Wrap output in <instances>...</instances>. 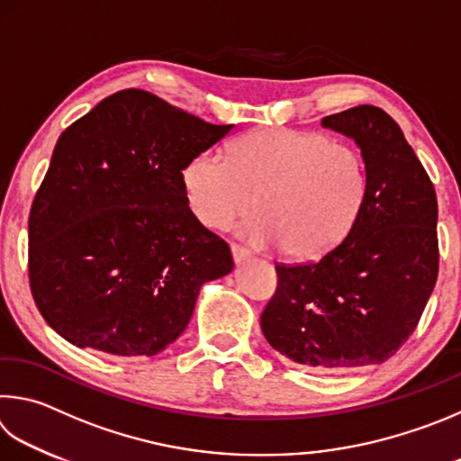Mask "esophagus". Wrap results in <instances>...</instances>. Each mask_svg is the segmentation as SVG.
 Listing matches in <instances>:
<instances>
[{
  "instance_id": "1",
  "label": "esophagus",
  "mask_w": 461,
  "mask_h": 461,
  "mask_svg": "<svg viewBox=\"0 0 461 461\" xmlns=\"http://www.w3.org/2000/svg\"><path fill=\"white\" fill-rule=\"evenodd\" d=\"M231 256H233V262L241 264V262H246V259L249 258V252H248L246 248H241L238 244H231Z\"/></svg>"
}]
</instances>
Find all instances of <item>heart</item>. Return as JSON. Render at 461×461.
I'll return each mask as SVG.
<instances>
[{
	"label": "heart",
	"mask_w": 461,
	"mask_h": 461,
	"mask_svg": "<svg viewBox=\"0 0 461 461\" xmlns=\"http://www.w3.org/2000/svg\"><path fill=\"white\" fill-rule=\"evenodd\" d=\"M183 179L191 212L207 228L228 230L259 207L262 217L241 225V236L300 259L329 254L348 236L369 187L361 150L294 129L252 132L230 157L207 150Z\"/></svg>",
	"instance_id": "b5f03b06"
}]
</instances>
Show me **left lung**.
I'll return each instance as SVG.
<instances>
[{
  "mask_svg": "<svg viewBox=\"0 0 461 461\" xmlns=\"http://www.w3.org/2000/svg\"><path fill=\"white\" fill-rule=\"evenodd\" d=\"M322 127L355 139L366 197L353 230L316 262L276 264L266 340L318 371L387 361L420 324L439 270L438 197L403 131L379 106L324 116Z\"/></svg>",
  "mask_w": 461,
  "mask_h": 461,
  "instance_id": "8db88e82",
  "label": "left lung"
}]
</instances>
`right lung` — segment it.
I'll return each mask as SVG.
<instances>
[{
    "mask_svg": "<svg viewBox=\"0 0 461 461\" xmlns=\"http://www.w3.org/2000/svg\"><path fill=\"white\" fill-rule=\"evenodd\" d=\"M231 129L129 88L62 132L28 220L33 303L62 339L153 357L185 330L233 258L189 209L183 171Z\"/></svg>",
    "mask_w": 461,
    "mask_h": 461,
    "instance_id": "right-lung-1",
    "label": "right lung"
}]
</instances>
